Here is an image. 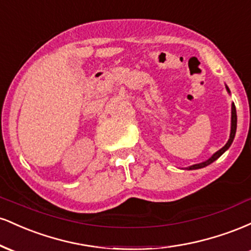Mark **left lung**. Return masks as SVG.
I'll return each instance as SVG.
<instances>
[{
    "label": "left lung",
    "mask_w": 251,
    "mask_h": 251,
    "mask_svg": "<svg viewBox=\"0 0 251 251\" xmlns=\"http://www.w3.org/2000/svg\"><path fill=\"white\" fill-rule=\"evenodd\" d=\"M226 91L230 93V91H229V88H227V86H226ZM236 127H237V116H236L235 103L232 102V105H231V129H230V138H229V140H227V143L221 150H218V151L216 152V153L212 154L208 160H205V162H203V163L195 164V165L189 166V168H186V170H197V169L205 168V166H208L211 163H214L216 159H218V158H220L221 155L223 154L224 152H226V150L230 148V145H231L232 142H234V138H235V134H236Z\"/></svg>",
    "instance_id": "left-lung-1"
}]
</instances>
